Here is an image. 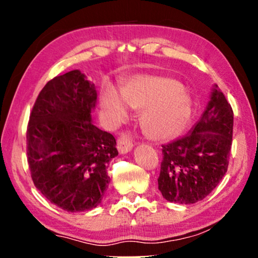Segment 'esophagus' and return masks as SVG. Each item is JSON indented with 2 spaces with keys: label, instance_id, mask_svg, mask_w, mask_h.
Wrapping results in <instances>:
<instances>
[{
  "label": "esophagus",
  "instance_id": "34e87169",
  "mask_svg": "<svg viewBox=\"0 0 258 258\" xmlns=\"http://www.w3.org/2000/svg\"><path fill=\"white\" fill-rule=\"evenodd\" d=\"M117 149L119 154H126L133 149V142L128 134H122L117 140Z\"/></svg>",
  "mask_w": 258,
  "mask_h": 258
}]
</instances>
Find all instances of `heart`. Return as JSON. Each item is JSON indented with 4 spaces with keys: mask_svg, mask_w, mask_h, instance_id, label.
<instances>
[{
    "mask_svg": "<svg viewBox=\"0 0 258 258\" xmlns=\"http://www.w3.org/2000/svg\"><path fill=\"white\" fill-rule=\"evenodd\" d=\"M141 111V125L154 140H170L188 124L191 101L177 81L162 76H135L121 89L107 87L102 94V109L108 121L121 124L128 117V109Z\"/></svg>",
    "mask_w": 258,
    "mask_h": 258,
    "instance_id": "1",
    "label": "heart"
}]
</instances>
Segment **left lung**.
I'll use <instances>...</instances> for the list:
<instances>
[{
	"label": "left lung",
	"instance_id": "8db88e82",
	"mask_svg": "<svg viewBox=\"0 0 258 258\" xmlns=\"http://www.w3.org/2000/svg\"><path fill=\"white\" fill-rule=\"evenodd\" d=\"M234 112L215 84L199 122L181 139L162 146L158 190L169 202L192 204L216 188L228 170Z\"/></svg>",
	"mask_w": 258,
	"mask_h": 258
}]
</instances>
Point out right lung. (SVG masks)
<instances>
[{"label":"right lung","instance_id":"1","mask_svg":"<svg viewBox=\"0 0 258 258\" xmlns=\"http://www.w3.org/2000/svg\"><path fill=\"white\" fill-rule=\"evenodd\" d=\"M95 84L80 70L56 76L38 94L27 129V156L36 188L69 213L96 208L118 155L115 137L98 129L91 112Z\"/></svg>","mask_w":258,"mask_h":258}]
</instances>
